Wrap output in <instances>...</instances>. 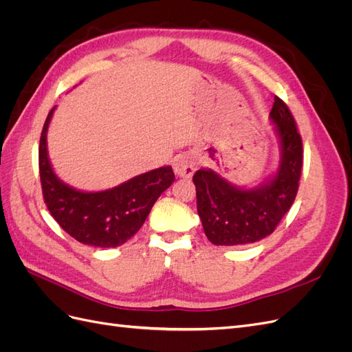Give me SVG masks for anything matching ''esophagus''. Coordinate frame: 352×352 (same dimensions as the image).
Here are the masks:
<instances>
[{
	"instance_id": "obj_1",
	"label": "esophagus",
	"mask_w": 352,
	"mask_h": 352,
	"mask_svg": "<svg viewBox=\"0 0 352 352\" xmlns=\"http://www.w3.org/2000/svg\"><path fill=\"white\" fill-rule=\"evenodd\" d=\"M173 168H175V173L177 176H180V177H190V176L194 175L195 168H197V162H195L194 157L182 155V157L176 158Z\"/></svg>"
}]
</instances>
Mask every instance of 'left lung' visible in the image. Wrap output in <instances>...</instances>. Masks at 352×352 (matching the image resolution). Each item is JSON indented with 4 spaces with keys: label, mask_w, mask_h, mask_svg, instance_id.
Here are the masks:
<instances>
[{
    "label": "left lung",
    "mask_w": 352,
    "mask_h": 352,
    "mask_svg": "<svg viewBox=\"0 0 352 352\" xmlns=\"http://www.w3.org/2000/svg\"><path fill=\"white\" fill-rule=\"evenodd\" d=\"M270 120L278 136V168L257 186H238L211 168H199L192 180L197 210L206 236L214 245H245L269 236L289 211L302 168V141L287 105L274 97Z\"/></svg>",
    "instance_id": "left-lung-1"
}]
</instances>
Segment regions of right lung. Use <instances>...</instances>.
I'll use <instances>...</instances> for the list:
<instances>
[{"label":"right lung","mask_w":352,"mask_h":352,"mask_svg":"<svg viewBox=\"0 0 352 352\" xmlns=\"http://www.w3.org/2000/svg\"><path fill=\"white\" fill-rule=\"evenodd\" d=\"M48 117L39 141L42 194L51 216L72 238L98 248H116L141 229L154 202L175 182L172 166H163L104 190H82L63 182L52 168L47 148Z\"/></svg>","instance_id":"obj_1"}]
</instances>
